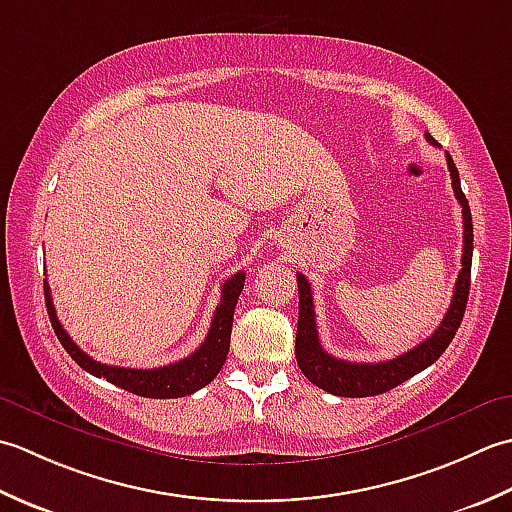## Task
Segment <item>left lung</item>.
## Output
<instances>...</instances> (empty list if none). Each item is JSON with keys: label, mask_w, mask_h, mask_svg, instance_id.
<instances>
[{"label": "left lung", "mask_w": 512, "mask_h": 512, "mask_svg": "<svg viewBox=\"0 0 512 512\" xmlns=\"http://www.w3.org/2000/svg\"><path fill=\"white\" fill-rule=\"evenodd\" d=\"M426 139L431 143L433 137L426 132ZM446 165L453 179V192L462 205L464 216V254H462V271L457 276L451 307H448L442 325L433 331V336L417 344L411 351L395 356L393 360L384 362H347L333 358L322 349L316 329V311L314 296H311L309 280L298 274V331H296V360L300 371L305 373L309 382H314L322 391L340 395V398H369V395H380L398 387V384L413 378L415 373L424 371L426 367L442 356L448 344L455 338V331L460 329L468 289H471V260H473V218L471 207H468L466 196L460 185V172H457L451 154H446Z\"/></svg>", "instance_id": "left-lung-1"}]
</instances>
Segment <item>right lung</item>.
<instances>
[{
    "instance_id": "add662e5",
    "label": "right lung",
    "mask_w": 512,
    "mask_h": 512,
    "mask_svg": "<svg viewBox=\"0 0 512 512\" xmlns=\"http://www.w3.org/2000/svg\"><path fill=\"white\" fill-rule=\"evenodd\" d=\"M243 285L245 271H238L232 278H227L221 289V302H218L210 331H207V338L203 340L201 347L190 353L187 358L165 364V367L159 369H123L92 360L88 353H83L77 344L72 342L66 329L61 327V322L55 314V305H52L48 283H44V291L52 329H55L59 342L64 344L68 356L75 360L81 369H86L90 375H97V378H106L114 387L141 395V398L172 400L203 389L205 384H210L218 375V371L223 369L229 351V338H232L234 307L238 302V296H241Z\"/></svg>"
}]
</instances>
